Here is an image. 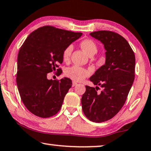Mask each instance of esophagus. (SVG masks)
<instances>
[{
    "label": "esophagus",
    "instance_id": "1",
    "mask_svg": "<svg viewBox=\"0 0 151 151\" xmlns=\"http://www.w3.org/2000/svg\"><path fill=\"white\" fill-rule=\"evenodd\" d=\"M77 84H78V83H76V82L73 81V84H72V86H73V87H75V86H76Z\"/></svg>",
    "mask_w": 151,
    "mask_h": 151
}]
</instances>
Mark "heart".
Listing matches in <instances>:
<instances>
[{"mask_svg":"<svg viewBox=\"0 0 151 151\" xmlns=\"http://www.w3.org/2000/svg\"><path fill=\"white\" fill-rule=\"evenodd\" d=\"M80 45L84 51L89 56H92L95 55L98 51V46L94 40L91 39H85L81 42ZM73 46L72 44H69L63 50L62 57L64 61H68L73 51ZM90 72L84 68L78 65H73V66L67 68L64 71V75L68 78L75 81H81L86 78L87 76L90 75Z\"/></svg>","mask_w":151,"mask_h":151,"instance_id":"1","label":"heart"}]
</instances>
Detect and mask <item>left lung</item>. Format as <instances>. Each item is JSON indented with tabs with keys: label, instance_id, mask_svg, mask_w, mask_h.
<instances>
[{
	"label": "left lung",
	"instance_id": "obj_1",
	"mask_svg": "<svg viewBox=\"0 0 151 151\" xmlns=\"http://www.w3.org/2000/svg\"><path fill=\"white\" fill-rule=\"evenodd\" d=\"M90 35L104 44L106 61L90 78L96 87L86 86L82 109L90 120L103 122L114 117L124 105L134 81L135 58L128 42L120 34L98 31Z\"/></svg>",
	"mask_w": 151,
	"mask_h": 151
}]
</instances>
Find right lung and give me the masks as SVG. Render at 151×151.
Listing matches in <instances>:
<instances>
[{
    "instance_id": "add662e5",
    "label": "right lung",
    "mask_w": 151,
    "mask_h": 151,
    "mask_svg": "<svg viewBox=\"0 0 151 151\" xmlns=\"http://www.w3.org/2000/svg\"><path fill=\"white\" fill-rule=\"evenodd\" d=\"M81 33L44 26L33 31L20 47L18 56L16 82L22 103L31 113L40 118L57 114L72 86L68 78L48 80L47 74L57 69L62 73L64 48Z\"/></svg>"
}]
</instances>
